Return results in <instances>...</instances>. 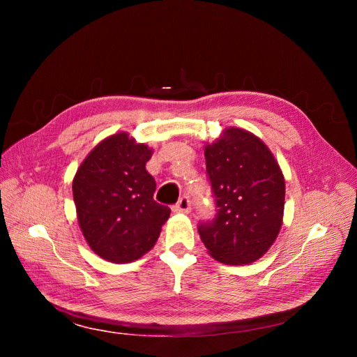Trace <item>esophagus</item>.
Listing matches in <instances>:
<instances>
[{
	"instance_id": "34e87169",
	"label": "esophagus",
	"mask_w": 357,
	"mask_h": 357,
	"mask_svg": "<svg viewBox=\"0 0 357 357\" xmlns=\"http://www.w3.org/2000/svg\"><path fill=\"white\" fill-rule=\"evenodd\" d=\"M172 211H174V213H189L190 211V201H189V198L186 195L181 197L178 199V202L174 205V207H172Z\"/></svg>"
}]
</instances>
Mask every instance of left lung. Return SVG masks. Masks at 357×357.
I'll return each mask as SVG.
<instances>
[{
    "label": "left lung",
    "mask_w": 357,
    "mask_h": 357,
    "mask_svg": "<svg viewBox=\"0 0 357 357\" xmlns=\"http://www.w3.org/2000/svg\"><path fill=\"white\" fill-rule=\"evenodd\" d=\"M218 214L198 232L226 265H248L271 247L283 225L284 177L271 150L243 128H225L204 147Z\"/></svg>",
    "instance_id": "1"
}]
</instances>
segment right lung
I'll return each instance as SVG.
<instances>
[{
	"mask_svg": "<svg viewBox=\"0 0 357 357\" xmlns=\"http://www.w3.org/2000/svg\"><path fill=\"white\" fill-rule=\"evenodd\" d=\"M153 149L128 132L104 138L73 180L77 220L95 255L129 264L156 244L171 210L153 199L156 181L146 169Z\"/></svg>",
	"mask_w": 357,
	"mask_h": 357,
	"instance_id": "add662e5",
	"label": "right lung"
}]
</instances>
